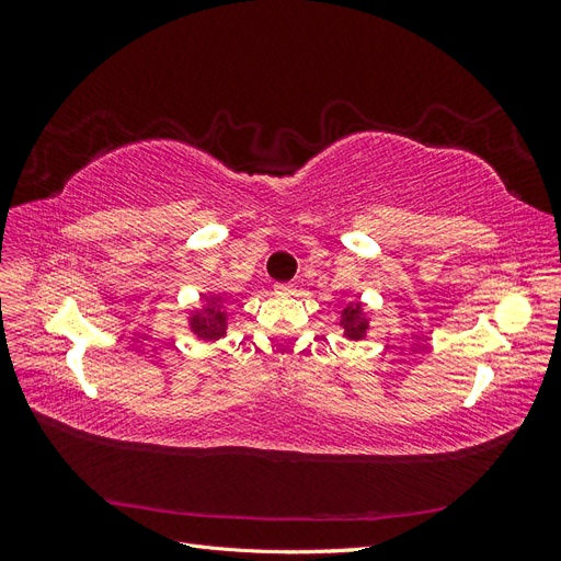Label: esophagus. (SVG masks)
<instances>
[{
  "label": "esophagus",
  "mask_w": 561,
  "mask_h": 561,
  "mask_svg": "<svg viewBox=\"0 0 561 561\" xmlns=\"http://www.w3.org/2000/svg\"><path fill=\"white\" fill-rule=\"evenodd\" d=\"M274 290L278 295H295V285L293 283H278V285H274Z\"/></svg>",
  "instance_id": "obj_1"
}]
</instances>
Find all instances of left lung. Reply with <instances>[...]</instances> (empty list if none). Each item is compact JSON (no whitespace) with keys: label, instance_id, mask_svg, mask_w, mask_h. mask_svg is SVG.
<instances>
[{"label":"left lung","instance_id":"8db88e82","mask_svg":"<svg viewBox=\"0 0 561 561\" xmlns=\"http://www.w3.org/2000/svg\"><path fill=\"white\" fill-rule=\"evenodd\" d=\"M339 325L344 328V336L351 339V342H360V339L367 336L369 316H367L360 299L346 304V307L342 309V320H339Z\"/></svg>","mask_w":561,"mask_h":561}]
</instances>
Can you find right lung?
I'll return each mask as SVG.
<instances>
[{
	"instance_id": "obj_1",
	"label": "right lung",
	"mask_w": 561,
	"mask_h": 561,
	"mask_svg": "<svg viewBox=\"0 0 561 561\" xmlns=\"http://www.w3.org/2000/svg\"><path fill=\"white\" fill-rule=\"evenodd\" d=\"M203 307L190 311V330L194 332L196 339L201 342H217V339H222L227 334L229 328V313L225 311V301L227 295H219V293H208V295H201Z\"/></svg>"
}]
</instances>
